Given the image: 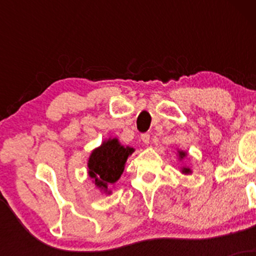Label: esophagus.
Listing matches in <instances>:
<instances>
[{
	"label": "esophagus",
	"mask_w": 256,
	"mask_h": 256,
	"mask_svg": "<svg viewBox=\"0 0 256 256\" xmlns=\"http://www.w3.org/2000/svg\"><path fill=\"white\" fill-rule=\"evenodd\" d=\"M140 138H142V140L144 144H149V142H150V136H149L148 134H143L142 136H140Z\"/></svg>",
	"instance_id": "1"
}]
</instances>
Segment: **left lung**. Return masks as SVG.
Listing matches in <instances>:
<instances>
[{
  "instance_id": "obj_1",
  "label": "left lung",
  "mask_w": 256,
  "mask_h": 256,
  "mask_svg": "<svg viewBox=\"0 0 256 256\" xmlns=\"http://www.w3.org/2000/svg\"><path fill=\"white\" fill-rule=\"evenodd\" d=\"M177 156H178V158L179 160H184L185 158L188 156V152H184V150H177ZM180 172L183 173V174H192V170L189 168V167H186V166H182L180 167Z\"/></svg>"
}]
</instances>
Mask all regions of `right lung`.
Instances as JSON below:
<instances>
[{"label":"right lung","mask_w":256,"mask_h":256,"mask_svg":"<svg viewBox=\"0 0 256 256\" xmlns=\"http://www.w3.org/2000/svg\"><path fill=\"white\" fill-rule=\"evenodd\" d=\"M134 152L131 146H125L116 137L104 140L102 144L91 152L88 160V174L101 192L110 195V185L122 177L128 158Z\"/></svg>","instance_id":"1"}]
</instances>
